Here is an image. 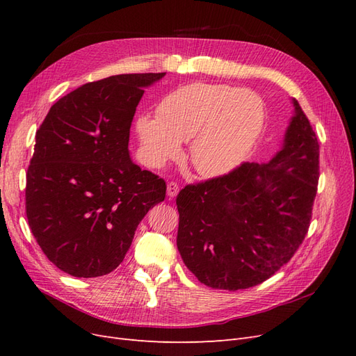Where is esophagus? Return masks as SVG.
Here are the masks:
<instances>
[{
  "mask_svg": "<svg viewBox=\"0 0 356 356\" xmlns=\"http://www.w3.org/2000/svg\"><path fill=\"white\" fill-rule=\"evenodd\" d=\"M178 191H179V187H178V184L177 182H169L168 184V188H166V195H168V197H175L177 195H178Z\"/></svg>",
  "mask_w": 356,
  "mask_h": 356,
  "instance_id": "1",
  "label": "esophagus"
}]
</instances>
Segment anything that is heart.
Returning a JSON list of instances; mask_svg holds the SVG:
<instances>
[{
    "instance_id": "obj_1",
    "label": "heart",
    "mask_w": 356,
    "mask_h": 356,
    "mask_svg": "<svg viewBox=\"0 0 356 356\" xmlns=\"http://www.w3.org/2000/svg\"><path fill=\"white\" fill-rule=\"evenodd\" d=\"M266 124V106L255 92L195 81L169 92L157 114H143L136 132L143 157L161 168L190 141V160L204 178L227 175L251 154Z\"/></svg>"
}]
</instances>
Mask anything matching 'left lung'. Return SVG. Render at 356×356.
Masks as SVG:
<instances>
[{"instance_id": "obj_1", "label": "left lung", "mask_w": 356, "mask_h": 356, "mask_svg": "<svg viewBox=\"0 0 356 356\" xmlns=\"http://www.w3.org/2000/svg\"><path fill=\"white\" fill-rule=\"evenodd\" d=\"M282 147L267 163L179 191L177 246L199 281L246 289L275 275L307 233L319 178V145L296 99Z\"/></svg>"}]
</instances>
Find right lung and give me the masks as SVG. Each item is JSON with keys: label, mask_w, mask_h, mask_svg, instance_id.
Segmentation results:
<instances>
[{"label": "right lung", "mask_w": 356, "mask_h": 356, "mask_svg": "<svg viewBox=\"0 0 356 356\" xmlns=\"http://www.w3.org/2000/svg\"><path fill=\"white\" fill-rule=\"evenodd\" d=\"M166 72L120 74L83 84L51 106L35 134L26 217L62 272L98 277L131 248L138 224L163 202L165 181L134 163L129 134L144 89Z\"/></svg>", "instance_id": "1"}]
</instances>
